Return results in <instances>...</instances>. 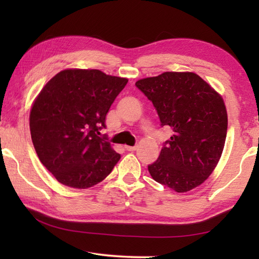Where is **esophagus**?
Listing matches in <instances>:
<instances>
[{
  "label": "esophagus",
  "instance_id": "34e87169",
  "mask_svg": "<svg viewBox=\"0 0 259 259\" xmlns=\"http://www.w3.org/2000/svg\"><path fill=\"white\" fill-rule=\"evenodd\" d=\"M124 148H125L126 151H129V152H134V151L137 150V146H125Z\"/></svg>",
  "mask_w": 259,
  "mask_h": 259
}]
</instances>
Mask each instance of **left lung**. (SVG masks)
Masks as SVG:
<instances>
[{"label": "left lung", "instance_id": "left-lung-1", "mask_svg": "<svg viewBox=\"0 0 259 259\" xmlns=\"http://www.w3.org/2000/svg\"><path fill=\"white\" fill-rule=\"evenodd\" d=\"M153 103L162 126L172 131L157 160L148 165L152 178L178 193L199 186L221 159L227 134L224 100L195 73L165 72L136 82Z\"/></svg>", "mask_w": 259, "mask_h": 259}]
</instances>
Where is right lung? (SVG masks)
<instances>
[{
	"label": "right lung",
	"mask_w": 259,
	"mask_h": 259,
	"mask_svg": "<svg viewBox=\"0 0 259 259\" xmlns=\"http://www.w3.org/2000/svg\"><path fill=\"white\" fill-rule=\"evenodd\" d=\"M126 83L98 69H65L38 94L30 136L38 159L59 183L88 188L111 174L121 155L100 130Z\"/></svg>",
	"instance_id": "add662e5"
}]
</instances>
